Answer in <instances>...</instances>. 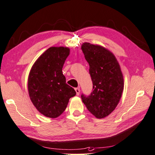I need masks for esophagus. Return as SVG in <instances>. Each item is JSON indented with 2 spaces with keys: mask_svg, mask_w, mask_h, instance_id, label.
<instances>
[{
  "mask_svg": "<svg viewBox=\"0 0 155 155\" xmlns=\"http://www.w3.org/2000/svg\"><path fill=\"white\" fill-rule=\"evenodd\" d=\"M75 91H76V92H77V95H78V94H79V93H80V88H79V87H76Z\"/></svg>",
  "mask_w": 155,
  "mask_h": 155,
  "instance_id": "1",
  "label": "esophagus"
}]
</instances>
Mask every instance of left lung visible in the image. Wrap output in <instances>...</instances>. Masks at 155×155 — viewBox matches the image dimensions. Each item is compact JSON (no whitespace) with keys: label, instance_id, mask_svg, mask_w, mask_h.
<instances>
[{"label":"left lung","instance_id":"obj_1","mask_svg":"<svg viewBox=\"0 0 155 155\" xmlns=\"http://www.w3.org/2000/svg\"><path fill=\"white\" fill-rule=\"evenodd\" d=\"M89 64L93 91L81 95L82 101L97 118H104L115 110L124 89V79L116 58L107 48L84 42L81 46Z\"/></svg>","mask_w":155,"mask_h":155}]
</instances>
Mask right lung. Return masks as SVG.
Segmentation results:
<instances>
[{"label":"right lung","mask_w":155,"mask_h":155,"mask_svg":"<svg viewBox=\"0 0 155 155\" xmlns=\"http://www.w3.org/2000/svg\"><path fill=\"white\" fill-rule=\"evenodd\" d=\"M68 47L48 48L35 62L28 78L30 99L37 110L46 117L55 118L76 95L73 87L66 84L63 69L70 55Z\"/></svg>","instance_id":"obj_1"}]
</instances>
